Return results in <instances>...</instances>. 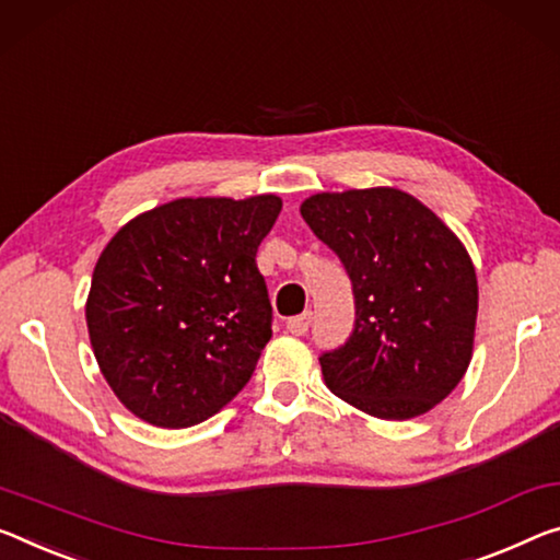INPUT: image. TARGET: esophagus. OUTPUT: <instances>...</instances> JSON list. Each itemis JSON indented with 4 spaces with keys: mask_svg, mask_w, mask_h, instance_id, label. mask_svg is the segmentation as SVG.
Listing matches in <instances>:
<instances>
[{
    "mask_svg": "<svg viewBox=\"0 0 560 560\" xmlns=\"http://www.w3.org/2000/svg\"><path fill=\"white\" fill-rule=\"evenodd\" d=\"M310 323H313V313H303V315H295L288 320V330L292 335H305L310 330Z\"/></svg>",
    "mask_w": 560,
    "mask_h": 560,
    "instance_id": "1",
    "label": "esophagus"
}]
</instances>
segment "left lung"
I'll list each match as a JSON object with an SVG mask.
<instances>
[{"label":"left lung","instance_id":"8db88e82","mask_svg":"<svg viewBox=\"0 0 560 560\" xmlns=\"http://www.w3.org/2000/svg\"><path fill=\"white\" fill-rule=\"evenodd\" d=\"M300 214L340 257L355 323L320 355L325 385L383 420L423 416L466 375L478 280L460 240L393 187L323 192Z\"/></svg>","mask_w":560,"mask_h":560}]
</instances>
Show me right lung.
<instances>
[{"label":"right lung","mask_w":560,"mask_h":560,"mask_svg":"<svg viewBox=\"0 0 560 560\" xmlns=\"http://www.w3.org/2000/svg\"><path fill=\"white\" fill-rule=\"evenodd\" d=\"M275 195L183 197L109 240L92 275L88 328L102 375L137 418L202 423L245 388L272 338L255 255Z\"/></svg>","instance_id":"1"}]
</instances>
